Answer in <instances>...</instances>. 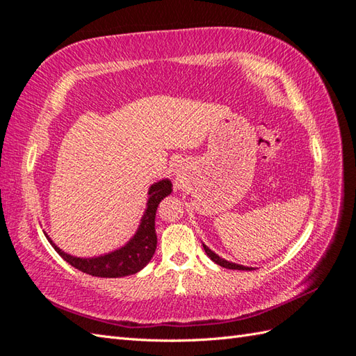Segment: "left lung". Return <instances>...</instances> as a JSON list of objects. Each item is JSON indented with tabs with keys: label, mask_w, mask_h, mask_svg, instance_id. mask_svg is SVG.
Instances as JSON below:
<instances>
[{
	"label": "left lung",
	"mask_w": 356,
	"mask_h": 356,
	"mask_svg": "<svg viewBox=\"0 0 356 356\" xmlns=\"http://www.w3.org/2000/svg\"><path fill=\"white\" fill-rule=\"evenodd\" d=\"M202 248H204L207 257L212 259V261H215L216 264H220L221 267H226V269H235V270H250L252 269V267H245V266H239V264H235V263H229V261L220 258L215 252L210 250L207 245H204V244H202Z\"/></svg>",
	"instance_id": "obj_1"
}]
</instances>
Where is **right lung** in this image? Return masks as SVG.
Returning <instances> with one entry per match:
<instances>
[{
    "label": "right lung",
    "mask_w": 356,
    "mask_h": 356,
    "mask_svg": "<svg viewBox=\"0 0 356 356\" xmlns=\"http://www.w3.org/2000/svg\"><path fill=\"white\" fill-rule=\"evenodd\" d=\"M170 192L172 183L169 179L159 181V183H155L150 187L147 210L143 216L140 227H138L135 236L120 250H115L98 258H75L58 249L56 245L50 241V238H47L49 243L54 245V249L60 253V257L66 259L70 266H74L75 269L81 270L87 275H92V277L120 278L127 277V275H134L136 272H140L152 259V257H154L156 249V207L159 204V201L164 197H168Z\"/></svg>",
    "instance_id": "right-lung-1"
}]
</instances>
